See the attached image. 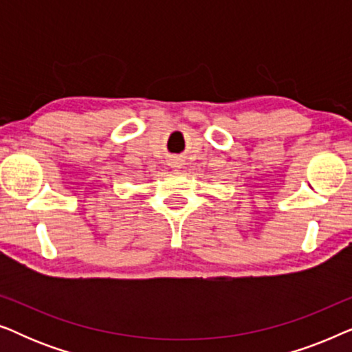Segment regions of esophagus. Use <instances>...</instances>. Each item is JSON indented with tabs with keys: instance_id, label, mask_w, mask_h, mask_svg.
Here are the masks:
<instances>
[{
	"instance_id": "esophagus-1",
	"label": "esophagus",
	"mask_w": 352,
	"mask_h": 352,
	"mask_svg": "<svg viewBox=\"0 0 352 352\" xmlns=\"http://www.w3.org/2000/svg\"><path fill=\"white\" fill-rule=\"evenodd\" d=\"M170 165H171V168H175V170H179V168L182 166V163H181L179 158H175V160H173Z\"/></svg>"
}]
</instances>
